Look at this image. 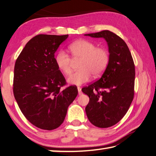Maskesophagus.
Here are the masks:
<instances>
[{"label":"esophagus","mask_w":156,"mask_h":156,"mask_svg":"<svg viewBox=\"0 0 156 156\" xmlns=\"http://www.w3.org/2000/svg\"><path fill=\"white\" fill-rule=\"evenodd\" d=\"M77 90H78V94H79V95H81V87H77Z\"/></svg>","instance_id":"34e87169"}]
</instances>
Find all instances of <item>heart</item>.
<instances>
[{
    "label": "heart",
    "mask_w": 156,
    "mask_h": 156,
    "mask_svg": "<svg viewBox=\"0 0 156 156\" xmlns=\"http://www.w3.org/2000/svg\"><path fill=\"white\" fill-rule=\"evenodd\" d=\"M73 59L68 54L60 51L55 57L57 67L65 75L72 73L73 60L80 61L78 65L79 71L72 74L68 78L69 83L81 85L90 81L93 77L96 78L105 71L110 61V55L104 48H97L90 41L81 40L73 43L69 47Z\"/></svg>",
    "instance_id": "obj_1"
}]
</instances>
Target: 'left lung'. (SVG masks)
<instances>
[{
    "label": "left lung",
    "mask_w": 156,
    "mask_h": 156,
    "mask_svg": "<svg viewBox=\"0 0 156 156\" xmlns=\"http://www.w3.org/2000/svg\"><path fill=\"white\" fill-rule=\"evenodd\" d=\"M106 41L110 61L99 80L82 89L90 98L85 112L100 128L116 125L128 111L134 97L135 70L131 54L122 38L108 30L85 34Z\"/></svg>",
    "instance_id": "1"
}]
</instances>
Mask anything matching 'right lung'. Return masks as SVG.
Returning <instances> with one entry per match:
<instances>
[{
    "label": "right lung",
    "mask_w": 156,
    "mask_h": 156,
    "mask_svg": "<svg viewBox=\"0 0 156 156\" xmlns=\"http://www.w3.org/2000/svg\"><path fill=\"white\" fill-rule=\"evenodd\" d=\"M68 36L37 35L26 44L15 62V98L25 118L41 129L58 128L78 94L76 86L60 89L66 81L55 62V53Z\"/></svg>",
    "instance_id": "right-lung-1"
}]
</instances>
